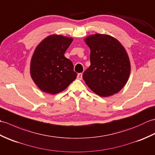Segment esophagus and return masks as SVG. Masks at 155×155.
Masks as SVG:
<instances>
[{
  "mask_svg": "<svg viewBox=\"0 0 155 155\" xmlns=\"http://www.w3.org/2000/svg\"><path fill=\"white\" fill-rule=\"evenodd\" d=\"M77 78H78V79H79V80H81L82 78H83V74H82V73H78L77 74Z\"/></svg>",
  "mask_w": 155,
  "mask_h": 155,
  "instance_id": "esophagus-1",
  "label": "esophagus"
}]
</instances>
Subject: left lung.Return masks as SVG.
<instances>
[{
  "mask_svg": "<svg viewBox=\"0 0 155 155\" xmlns=\"http://www.w3.org/2000/svg\"><path fill=\"white\" fill-rule=\"evenodd\" d=\"M84 41L91 49V65L83 78L98 96L107 97L119 92L130 72L127 52L116 38L108 35H90Z\"/></svg>",
  "mask_w": 155,
  "mask_h": 155,
  "instance_id": "obj_1",
  "label": "left lung"
}]
</instances>
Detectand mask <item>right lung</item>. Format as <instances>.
Wrapping results in <instances>:
<instances>
[{"instance_id":"add662e5","label":"right lung","mask_w":155,"mask_h":155,"mask_svg":"<svg viewBox=\"0 0 155 155\" xmlns=\"http://www.w3.org/2000/svg\"><path fill=\"white\" fill-rule=\"evenodd\" d=\"M73 39L51 35L38 45L32 55L30 72L36 85L45 93L55 94L76 79L72 62L64 53Z\"/></svg>"}]
</instances>
